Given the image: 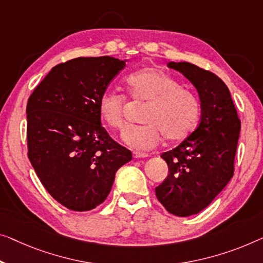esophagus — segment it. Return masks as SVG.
<instances>
[{
    "label": "esophagus",
    "mask_w": 263,
    "mask_h": 263,
    "mask_svg": "<svg viewBox=\"0 0 263 263\" xmlns=\"http://www.w3.org/2000/svg\"><path fill=\"white\" fill-rule=\"evenodd\" d=\"M148 155L143 154V152H133V158H146Z\"/></svg>",
    "instance_id": "34e87169"
}]
</instances>
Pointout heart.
Listing matches in <instances>:
<instances>
[{
	"label": "heart",
	"mask_w": 263,
	"mask_h": 263,
	"mask_svg": "<svg viewBox=\"0 0 263 263\" xmlns=\"http://www.w3.org/2000/svg\"><path fill=\"white\" fill-rule=\"evenodd\" d=\"M127 97L145 103L140 116L143 125L127 127L123 140L137 151L152 150L164 136L170 142H181L191 136L201 119V101L190 89L170 74L158 68H143L125 80ZM100 118L109 128L120 131L125 125V97L105 91L98 100Z\"/></svg>",
	"instance_id": "b5f03b06"
}]
</instances>
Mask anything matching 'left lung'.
<instances>
[{"label": "left lung", "mask_w": 263, "mask_h": 263, "mask_svg": "<svg viewBox=\"0 0 263 263\" xmlns=\"http://www.w3.org/2000/svg\"><path fill=\"white\" fill-rule=\"evenodd\" d=\"M197 89L201 123L177 147L164 152L169 172L156 196L170 214L186 217L213 202L234 176L241 121L227 85L190 62H169Z\"/></svg>", "instance_id": "obj_1"}]
</instances>
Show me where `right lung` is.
<instances>
[{
  "instance_id": "1",
  "label": "right lung",
  "mask_w": 263,
  "mask_h": 263,
  "mask_svg": "<svg viewBox=\"0 0 263 263\" xmlns=\"http://www.w3.org/2000/svg\"><path fill=\"white\" fill-rule=\"evenodd\" d=\"M125 67L112 57L77 58L57 65L27 104L28 158L60 204L87 211L111 191L117 170L132 159L101 126L100 94Z\"/></svg>"
}]
</instances>
